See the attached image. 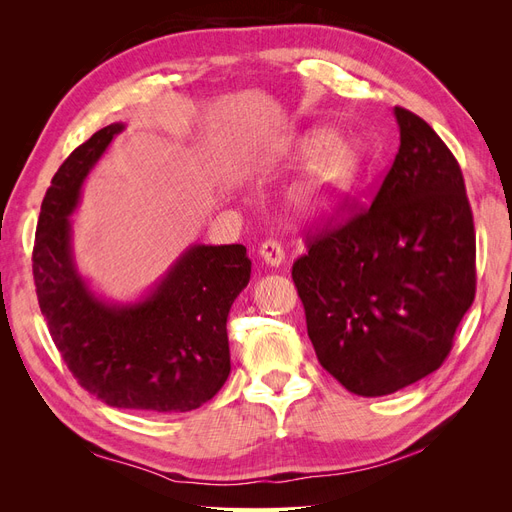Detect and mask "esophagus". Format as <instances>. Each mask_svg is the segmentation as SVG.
Here are the masks:
<instances>
[{
	"instance_id": "obj_1",
	"label": "esophagus",
	"mask_w": 512,
	"mask_h": 512,
	"mask_svg": "<svg viewBox=\"0 0 512 512\" xmlns=\"http://www.w3.org/2000/svg\"><path fill=\"white\" fill-rule=\"evenodd\" d=\"M260 258H262V262H267L269 267H280V265H284L286 252H284L280 241L269 239L260 245Z\"/></svg>"
}]
</instances>
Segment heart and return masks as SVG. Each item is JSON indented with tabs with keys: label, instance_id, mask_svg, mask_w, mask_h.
<instances>
[{
	"label": "heart",
	"instance_id": "obj_1",
	"mask_svg": "<svg viewBox=\"0 0 512 512\" xmlns=\"http://www.w3.org/2000/svg\"><path fill=\"white\" fill-rule=\"evenodd\" d=\"M292 158L305 162L292 188V205L301 218H327L356 192L365 173V149L331 130H309L292 145Z\"/></svg>",
	"mask_w": 512,
	"mask_h": 512
}]
</instances>
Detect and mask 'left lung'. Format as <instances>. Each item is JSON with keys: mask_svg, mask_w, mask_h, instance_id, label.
<instances>
[{"mask_svg": "<svg viewBox=\"0 0 512 512\" xmlns=\"http://www.w3.org/2000/svg\"><path fill=\"white\" fill-rule=\"evenodd\" d=\"M399 151L369 209L307 235L292 265L320 365L354 395L436 371L476 292L472 209L455 156L395 106Z\"/></svg>", "mask_w": 512, "mask_h": 512, "instance_id": "1", "label": "left lung"}]
</instances>
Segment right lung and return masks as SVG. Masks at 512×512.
Segmentation results:
<instances>
[{"instance_id":"add662e5","label":"right lung","mask_w":512,"mask_h":512,"mask_svg":"<svg viewBox=\"0 0 512 512\" xmlns=\"http://www.w3.org/2000/svg\"><path fill=\"white\" fill-rule=\"evenodd\" d=\"M123 128L111 123L76 147L46 190L32 258L40 312L72 376L106 406L190 412L230 374L226 320L252 260L239 243L190 245L141 301L108 303L89 288L74 265L70 215Z\"/></svg>"}]
</instances>
